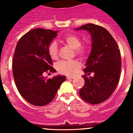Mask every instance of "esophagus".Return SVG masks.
<instances>
[{"instance_id": "34e87169", "label": "esophagus", "mask_w": 133, "mask_h": 133, "mask_svg": "<svg viewBox=\"0 0 133 133\" xmlns=\"http://www.w3.org/2000/svg\"><path fill=\"white\" fill-rule=\"evenodd\" d=\"M66 78H67V79H73V78H75V77H71V76H67V77H66Z\"/></svg>"}]
</instances>
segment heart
<instances>
[{"label":"heart","mask_w":133,"mask_h":133,"mask_svg":"<svg viewBox=\"0 0 133 133\" xmlns=\"http://www.w3.org/2000/svg\"><path fill=\"white\" fill-rule=\"evenodd\" d=\"M64 43L72 49H75V55L81 58H87L90 52V46L87 44H81V38L77 35L69 34L63 38ZM48 53L53 60L58 58V47L55 42H52L48 46ZM81 63L77 60L72 61H61L57 64L56 69L61 74L74 75L81 69Z\"/></svg>","instance_id":"obj_1"}]
</instances>
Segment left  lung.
Here are the masks:
<instances>
[{
    "label": "left lung",
    "mask_w": 133,
    "mask_h": 133,
    "mask_svg": "<svg viewBox=\"0 0 133 133\" xmlns=\"http://www.w3.org/2000/svg\"><path fill=\"white\" fill-rule=\"evenodd\" d=\"M92 37V50L84 69V84L79 95L84 101L97 104L105 101L113 93L121 72V57L117 42L107 29L94 24L81 26ZM91 73L93 77H88Z\"/></svg>",
    "instance_id": "obj_1"
}]
</instances>
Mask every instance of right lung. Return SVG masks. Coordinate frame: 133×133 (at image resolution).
Listing matches in <instances>:
<instances>
[{
	"label": "right lung",
	"mask_w": 133,
	"mask_h": 133,
	"mask_svg": "<svg viewBox=\"0 0 133 133\" xmlns=\"http://www.w3.org/2000/svg\"><path fill=\"white\" fill-rule=\"evenodd\" d=\"M58 31L35 29L23 35L16 44L12 60L15 84L21 96L35 106H44L54 99L65 76L46 79L45 72H56L48 46Z\"/></svg>",
	"instance_id": "add662e5"
}]
</instances>
